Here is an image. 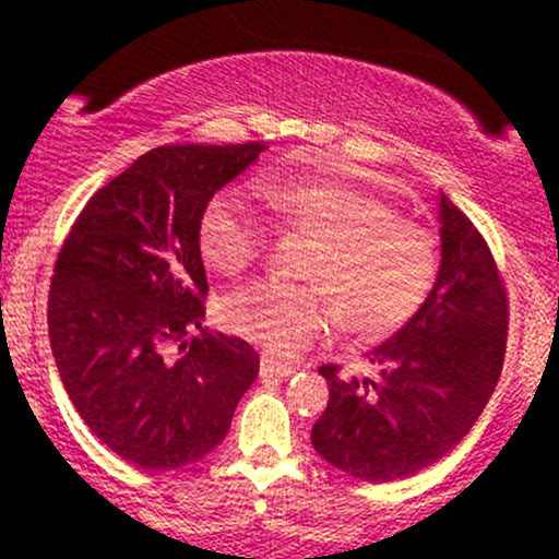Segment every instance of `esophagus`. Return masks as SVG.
I'll return each mask as SVG.
<instances>
[{
    "instance_id": "obj_1",
    "label": "esophagus",
    "mask_w": 559,
    "mask_h": 559,
    "mask_svg": "<svg viewBox=\"0 0 559 559\" xmlns=\"http://www.w3.org/2000/svg\"><path fill=\"white\" fill-rule=\"evenodd\" d=\"M260 373H262V376H271V378H288L292 373H297V368H294V365L278 362V360H275V357H271V355H262V360H260Z\"/></svg>"
}]
</instances>
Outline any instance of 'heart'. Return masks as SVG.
I'll return each mask as SVG.
<instances>
[{
	"label": "heart",
	"mask_w": 559,
	"mask_h": 559,
	"mask_svg": "<svg viewBox=\"0 0 559 559\" xmlns=\"http://www.w3.org/2000/svg\"><path fill=\"white\" fill-rule=\"evenodd\" d=\"M262 207L316 241L301 278L307 286L258 281L221 301V323L234 336L297 355L338 325L357 338H386L418 316L439 273V249L428 228L396 217L386 199L318 176H262ZM265 249V226L247 197L223 189L199 221V252L223 275L247 271Z\"/></svg>",
	"instance_id": "1"
}]
</instances>
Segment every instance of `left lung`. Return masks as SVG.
Returning a JSON list of instances; mask_svg holds the SVG:
<instances>
[{
    "label": "left lung",
    "mask_w": 559,
    "mask_h": 559,
    "mask_svg": "<svg viewBox=\"0 0 559 559\" xmlns=\"http://www.w3.org/2000/svg\"><path fill=\"white\" fill-rule=\"evenodd\" d=\"M441 265L418 316L368 362L378 378H342L323 365L329 407L312 447L349 476L386 484L441 460L484 413L502 373L507 294L478 228L439 197Z\"/></svg>",
    "instance_id": "8db88e82"
}]
</instances>
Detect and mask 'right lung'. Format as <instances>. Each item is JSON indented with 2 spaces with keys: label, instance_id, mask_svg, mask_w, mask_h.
Instances as JSON below:
<instances>
[{
  "label": "right lung",
  "instance_id": "add662e5",
  "mask_svg": "<svg viewBox=\"0 0 559 559\" xmlns=\"http://www.w3.org/2000/svg\"><path fill=\"white\" fill-rule=\"evenodd\" d=\"M262 150L249 141L146 152L88 199L57 254L49 338L62 386L96 439L144 471L213 452L258 378L252 346L202 329L199 221Z\"/></svg>",
  "mask_w": 559,
  "mask_h": 559
}]
</instances>
